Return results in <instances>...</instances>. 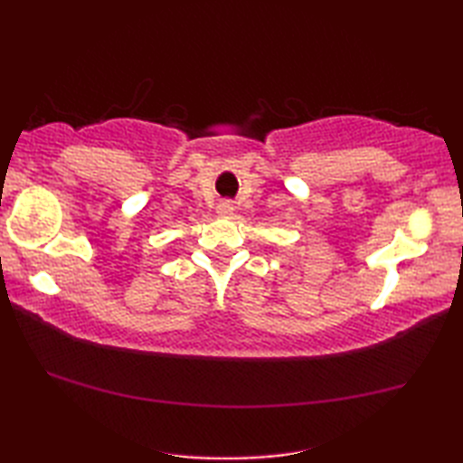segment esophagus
I'll return each mask as SVG.
<instances>
[{
    "label": "esophagus",
    "mask_w": 463,
    "mask_h": 463,
    "mask_svg": "<svg viewBox=\"0 0 463 463\" xmlns=\"http://www.w3.org/2000/svg\"><path fill=\"white\" fill-rule=\"evenodd\" d=\"M232 211H234V206H232L231 201H222V203H219V206H216V213L222 214V216L232 214Z\"/></svg>",
    "instance_id": "1"
}]
</instances>
